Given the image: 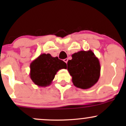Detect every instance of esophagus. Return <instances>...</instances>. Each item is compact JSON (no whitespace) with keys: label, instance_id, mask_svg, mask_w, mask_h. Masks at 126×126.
Returning <instances> with one entry per match:
<instances>
[{"label":"esophagus","instance_id":"obj_1","mask_svg":"<svg viewBox=\"0 0 126 126\" xmlns=\"http://www.w3.org/2000/svg\"><path fill=\"white\" fill-rule=\"evenodd\" d=\"M63 61H64L66 63H67V62H68V59H64V60H63Z\"/></svg>","mask_w":126,"mask_h":126}]
</instances>
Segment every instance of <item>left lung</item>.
<instances>
[{
  "instance_id": "1",
  "label": "left lung",
  "mask_w": 126,
  "mask_h": 126,
  "mask_svg": "<svg viewBox=\"0 0 126 126\" xmlns=\"http://www.w3.org/2000/svg\"><path fill=\"white\" fill-rule=\"evenodd\" d=\"M67 62V70L76 87L89 89L98 82L100 76L99 61L92 50L79 51L72 55Z\"/></svg>"
}]
</instances>
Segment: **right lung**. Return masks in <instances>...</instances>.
Wrapping results in <instances>:
<instances>
[{"instance_id":"obj_1","label":"right lung","mask_w":126,"mask_h":126,"mask_svg":"<svg viewBox=\"0 0 126 126\" xmlns=\"http://www.w3.org/2000/svg\"><path fill=\"white\" fill-rule=\"evenodd\" d=\"M67 69L66 63L50 54H41L30 64V78L36 85L49 86L59 70Z\"/></svg>"}]
</instances>
